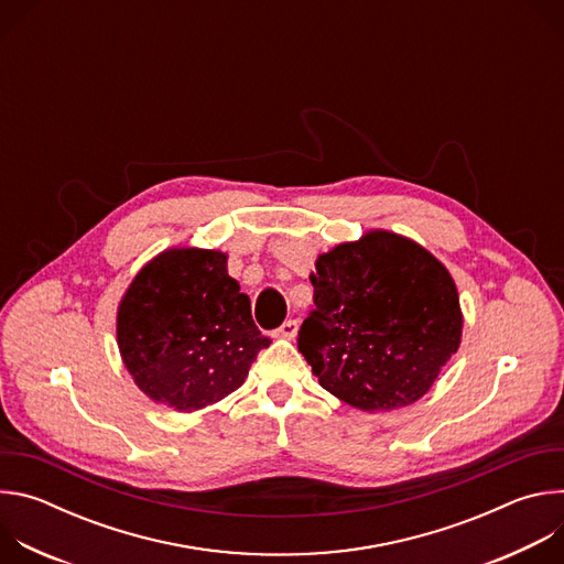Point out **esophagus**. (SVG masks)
I'll return each instance as SVG.
<instances>
[{
	"label": "esophagus",
	"mask_w": 564,
	"mask_h": 564,
	"mask_svg": "<svg viewBox=\"0 0 564 564\" xmlns=\"http://www.w3.org/2000/svg\"><path fill=\"white\" fill-rule=\"evenodd\" d=\"M296 330H299V324H296L294 318H290V321H283L281 328L276 330V337H281V339H294V337H296Z\"/></svg>",
	"instance_id": "esophagus-1"
}]
</instances>
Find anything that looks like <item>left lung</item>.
I'll return each instance as SVG.
<instances>
[{"label": "left lung", "instance_id": "left-lung-1", "mask_svg": "<svg viewBox=\"0 0 564 564\" xmlns=\"http://www.w3.org/2000/svg\"><path fill=\"white\" fill-rule=\"evenodd\" d=\"M299 350L318 383L359 411L411 406L462 341L448 270L415 240L370 229L316 259Z\"/></svg>", "mask_w": 564, "mask_h": 564}]
</instances>
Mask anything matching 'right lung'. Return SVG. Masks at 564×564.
Returning a JSON list of instances; mask_svg holds the SVG:
<instances>
[{
    "mask_svg": "<svg viewBox=\"0 0 564 564\" xmlns=\"http://www.w3.org/2000/svg\"><path fill=\"white\" fill-rule=\"evenodd\" d=\"M118 348L135 386L178 413L200 411L246 381L270 346L227 254L172 248L151 259L118 307Z\"/></svg>",
    "mask_w": 564,
    "mask_h": 564,
    "instance_id": "right-lung-1",
    "label": "right lung"
}]
</instances>
